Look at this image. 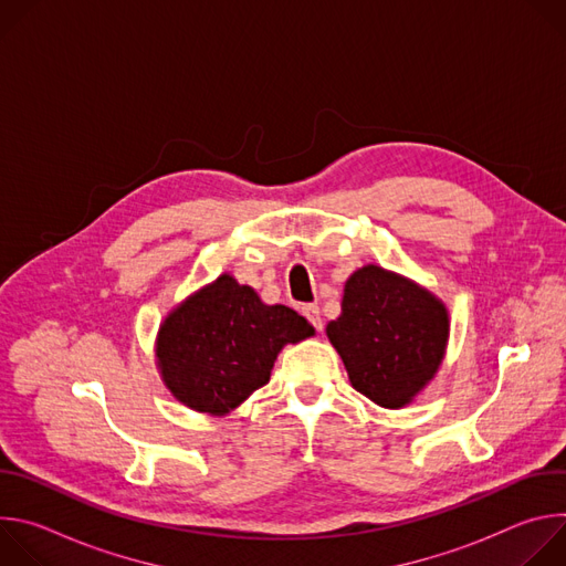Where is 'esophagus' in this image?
<instances>
[{"instance_id": "1", "label": "esophagus", "mask_w": 566, "mask_h": 566, "mask_svg": "<svg viewBox=\"0 0 566 566\" xmlns=\"http://www.w3.org/2000/svg\"><path fill=\"white\" fill-rule=\"evenodd\" d=\"M302 315L311 322L315 332H322V317H319V308L315 304H304Z\"/></svg>"}]
</instances>
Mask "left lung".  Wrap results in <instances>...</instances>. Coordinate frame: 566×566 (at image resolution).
<instances>
[{
  "label": "left lung",
  "mask_w": 566,
  "mask_h": 566,
  "mask_svg": "<svg viewBox=\"0 0 566 566\" xmlns=\"http://www.w3.org/2000/svg\"><path fill=\"white\" fill-rule=\"evenodd\" d=\"M448 327V311L432 293L369 264L347 280L343 313L327 336L356 391L402 408L437 374Z\"/></svg>",
  "instance_id": "8db88e82"
}]
</instances>
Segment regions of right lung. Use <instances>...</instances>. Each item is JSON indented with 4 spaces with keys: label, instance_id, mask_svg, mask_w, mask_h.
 <instances>
[{
    "label": "right lung",
    "instance_id": "right-lung-1",
    "mask_svg": "<svg viewBox=\"0 0 566 566\" xmlns=\"http://www.w3.org/2000/svg\"><path fill=\"white\" fill-rule=\"evenodd\" d=\"M313 327L284 304H264L251 286L221 275L175 308L158 332V367L184 406L226 415L269 382L286 343Z\"/></svg>",
    "mask_w": 566,
    "mask_h": 566
}]
</instances>
